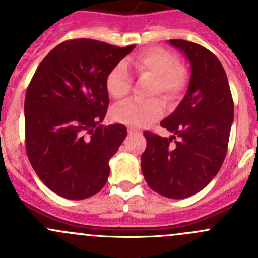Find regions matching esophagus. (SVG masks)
Returning <instances> with one entry per match:
<instances>
[{"label":"esophagus","mask_w":258,"mask_h":258,"mask_svg":"<svg viewBox=\"0 0 258 258\" xmlns=\"http://www.w3.org/2000/svg\"><path fill=\"white\" fill-rule=\"evenodd\" d=\"M136 134H139V131H136V130L128 128V135H136Z\"/></svg>","instance_id":"obj_1"}]
</instances>
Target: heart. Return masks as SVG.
<instances>
[{
    "instance_id": "heart-1",
    "label": "heart",
    "mask_w": 258,
    "mask_h": 258,
    "mask_svg": "<svg viewBox=\"0 0 258 258\" xmlns=\"http://www.w3.org/2000/svg\"><path fill=\"white\" fill-rule=\"evenodd\" d=\"M176 62V57L171 52L153 48L137 54L127 64L141 76L153 77L151 95H161L167 101H173L186 85V72ZM131 85V75L123 63L116 64L106 77L107 92L116 100L126 97ZM163 111L165 105L160 98L148 101L128 100L114 106L112 118L119 123L140 128L160 118Z\"/></svg>"
}]
</instances>
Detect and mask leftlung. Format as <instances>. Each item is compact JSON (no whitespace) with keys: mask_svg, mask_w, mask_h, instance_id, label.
Returning a JSON list of instances; mask_svg holds the SVG:
<instances>
[{"mask_svg":"<svg viewBox=\"0 0 258 258\" xmlns=\"http://www.w3.org/2000/svg\"><path fill=\"white\" fill-rule=\"evenodd\" d=\"M168 43L184 54L191 77L177 108L161 121L172 136L144 132L147 147L141 168L153 191L178 200L201 191L220 171L227 153L233 101L225 70L212 52L184 40Z\"/></svg>","mask_w":258,"mask_h":258,"instance_id":"obj_1","label":"left lung"}]
</instances>
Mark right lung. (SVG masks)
Masks as SVG:
<instances>
[{
  "label": "right lung",
  "instance_id": "obj_1",
  "mask_svg": "<svg viewBox=\"0 0 258 258\" xmlns=\"http://www.w3.org/2000/svg\"><path fill=\"white\" fill-rule=\"evenodd\" d=\"M134 48L90 38L64 41L36 70L25 98L26 152L54 194L83 200L107 182L108 161L127 128L101 124L110 103L106 77Z\"/></svg>",
  "mask_w": 258,
  "mask_h": 258
}]
</instances>
